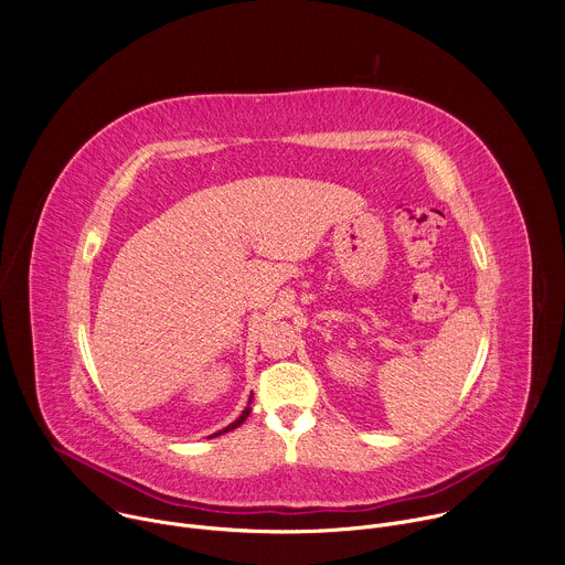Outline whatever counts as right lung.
Instances as JSON below:
<instances>
[{
    "instance_id": "right-lung-1",
    "label": "right lung",
    "mask_w": 565,
    "mask_h": 565,
    "mask_svg": "<svg viewBox=\"0 0 565 565\" xmlns=\"http://www.w3.org/2000/svg\"><path fill=\"white\" fill-rule=\"evenodd\" d=\"M250 402H253V395H250ZM250 402H248V406H246V408H244V413H242V415H239V417H237V419H235V422H233V424H231V426H226V428H224V430H220V433H215V435H213V437H217V435H224V433H228V430H235V428H239V426H242V424H244V422H246V419H248V415H250Z\"/></svg>"
}]
</instances>
